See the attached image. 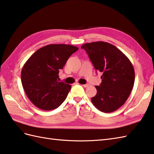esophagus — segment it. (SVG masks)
Segmentation results:
<instances>
[{
	"mask_svg": "<svg viewBox=\"0 0 154 154\" xmlns=\"http://www.w3.org/2000/svg\"><path fill=\"white\" fill-rule=\"evenodd\" d=\"M82 86H83L84 87H88L89 86V84H85V85H82Z\"/></svg>",
	"mask_w": 154,
	"mask_h": 154,
	"instance_id": "obj_1",
	"label": "esophagus"
}]
</instances>
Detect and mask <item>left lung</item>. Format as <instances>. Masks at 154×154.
<instances>
[{
    "label": "left lung",
    "instance_id": "8db88e82",
    "mask_svg": "<svg viewBox=\"0 0 154 154\" xmlns=\"http://www.w3.org/2000/svg\"><path fill=\"white\" fill-rule=\"evenodd\" d=\"M88 54L102 83L95 86L96 96L91 98L98 110L110 113L122 106L129 96L134 83V70L131 61L115 46L98 41L81 46Z\"/></svg>",
    "mask_w": 154,
    "mask_h": 154
}]
</instances>
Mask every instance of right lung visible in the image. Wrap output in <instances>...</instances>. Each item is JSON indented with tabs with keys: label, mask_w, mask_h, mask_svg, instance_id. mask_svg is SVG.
<instances>
[{
	"label": "right lung",
	"mask_w": 154,
	"mask_h": 154,
	"mask_svg": "<svg viewBox=\"0 0 154 154\" xmlns=\"http://www.w3.org/2000/svg\"><path fill=\"white\" fill-rule=\"evenodd\" d=\"M79 49L69 45L51 44L31 55L21 69V83L29 99L42 110H52L62 104L71 86L59 82V71Z\"/></svg>",
	"instance_id": "1"
}]
</instances>
